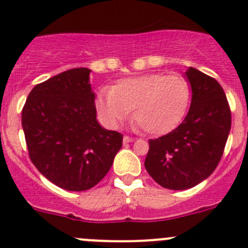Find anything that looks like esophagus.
<instances>
[{"label": "esophagus", "mask_w": 248, "mask_h": 248, "mask_svg": "<svg viewBox=\"0 0 248 248\" xmlns=\"http://www.w3.org/2000/svg\"><path fill=\"white\" fill-rule=\"evenodd\" d=\"M123 141H124V143H131V141H134V139H133V138H130V137H128V135H124V138H123Z\"/></svg>", "instance_id": "1"}]
</instances>
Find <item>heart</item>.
<instances>
[{"mask_svg":"<svg viewBox=\"0 0 248 248\" xmlns=\"http://www.w3.org/2000/svg\"><path fill=\"white\" fill-rule=\"evenodd\" d=\"M191 88L181 74L149 73L120 79L98 93L95 108L105 125L118 128L134 109L133 119L150 135L168 134L185 118Z\"/></svg>","mask_w":248,"mask_h":248,"instance_id":"obj_1","label":"heart"}]
</instances>
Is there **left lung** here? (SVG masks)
<instances>
[{"label":"left lung","instance_id":"1","mask_svg":"<svg viewBox=\"0 0 248 248\" xmlns=\"http://www.w3.org/2000/svg\"><path fill=\"white\" fill-rule=\"evenodd\" d=\"M191 104L175 130L149 140L146 171L170 190L191 189L210 176L220 163L231 129V111L216 79L189 67Z\"/></svg>","mask_w":248,"mask_h":248}]
</instances>
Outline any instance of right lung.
<instances>
[{
	"label": "right lung",
	"instance_id": "right-lung-1",
	"mask_svg": "<svg viewBox=\"0 0 248 248\" xmlns=\"http://www.w3.org/2000/svg\"><path fill=\"white\" fill-rule=\"evenodd\" d=\"M91 69L73 68L37 84L22 110L31 161L54 185L84 191L111 168L123 135L97 120Z\"/></svg>",
	"mask_w": 248,
	"mask_h": 248
}]
</instances>
